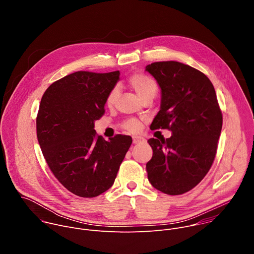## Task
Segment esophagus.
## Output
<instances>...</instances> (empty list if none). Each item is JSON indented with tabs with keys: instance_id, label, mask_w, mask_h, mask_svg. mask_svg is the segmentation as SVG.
<instances>
[{
	"instance_id": "obj_1",
	"label": "esophagus",
	"mask_w": 254,
	"mask_h": 254,
	"mask_svg": "<svg viewBox=\"0 0 254 254\" xmlns=\"http://www.w3.org/2000/svg\"><path fill=\"white\" fill-rule=\"evenodd\" d=\"M144 141H146V139H144V138L141 137V136H133V137H132V142L135 143V144L141 143V142H144Z\"/></svg>"
}]
</instances>
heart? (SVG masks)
I'll list each match as a JSON object with an SVG mask.
<instances>
[{
    "label": "heart",
    "mask_w": 254,
    "mask_h": 254,
    "mask_svg": "<svg viewBox=\"0 0 254 254\" xmlns=\"http://www.w3.org/2000/svg\"><path fill=\"white\" fill-rule=\"evenodd\" d=\"M128 83L141 99L148 95H156L158 91L157 82L151 76L144 75V74H139V73L132 74L128 79ZM118 94H119L118 87L113 88L110 91V93L107 94L106 104L108 106H112L116 102ZM123 127L128 132L134 133L140 130L141 123L136 119H130L126 121L123 124Z\"/></svg>",
    "instance_id": "1"
}]
</instances>
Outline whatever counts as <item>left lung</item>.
Returning <instances> with one entry per match:
<instances>
[{"instance_id":"left-lung-1","label":"left lung","mask_w":254,"mask_h":254,"mask_svg":"<svg viewBox=\"0 0 254 254\" xmlns=\"http://www.w3.org/2000/svg\"><path fill=\"white\" fill-rule=\"evenodd\" d=\"M146 71L161 88V107L150 127L172 131L169 138L148 140V179L165 194H184L201 182L216 155L223 121L216 92L201 71L177 61L155 62Z\"/></svg>"}]
</instances>
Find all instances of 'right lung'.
Returning a JSON list of instances; mask_svg holds the SVG:
<instances>
[{
  "label": "right lung",
  "mask_w": 254,
  "mask_h": 254,
  "mask_svg": "<svg viewBox=\"0 0 254 254\" xmlns=\"http://www.w3.org/2000/svg\"><path fill=\"white\" fill-rule=\"evenodd\" d=\"M119 80L120 71H77L52 83L42 96L36 120L40 148L56 179L79 197H96L114 185L131 144L129 135L105 140L94 130Z\"/></svg>",
  "instance_id": "right-lung-1"
}]
</instances>
